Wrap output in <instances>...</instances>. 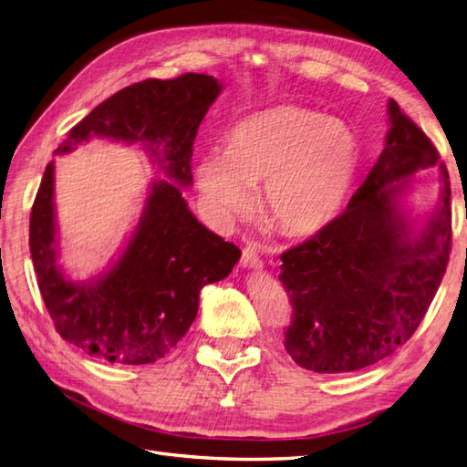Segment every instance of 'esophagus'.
<instances>
[{"label": "esophagus", "mask_w": 467, "mask_h": 467, "mask_svg": "<svg viewBox=\"0 0 467 467\" xmlns=\"http://www.w3.org/2000/svg\"><path fill=\"white\" fill-rule=\"evenodd\" d=\"M241 265L244 266V269H253V271L263 269V259H261L259 246H256V244H246L244 249H243Z\"/></svg>", "instance_id": "1"}]
</instances>
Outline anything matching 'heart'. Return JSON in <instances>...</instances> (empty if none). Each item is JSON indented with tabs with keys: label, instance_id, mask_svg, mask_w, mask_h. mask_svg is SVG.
Segmentation results:
<instances>
[{
	"label": "heart",
	"instance_id": "1",
	"mask_svg": "<svg viewBox=\"0 0 467 467\" xmlns=\"http://www.w3.org/2000/svg\"><path fill=\"white\" fill-rule=\"evenodd\" d=\"M353 130L301 106H275L246 118L228 136L226 152L198 164V188L221 221L251 211V186L263 188V211L276 231L309 236L343 211L359 172Z\"/></svg>",
	"mask_w": 467,
	"mask_h": 467
}]
</instances>
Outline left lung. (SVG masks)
Instances as JSON below:
<instances>
[{
	"label": "left lung",
	"mask_w": 467,
	"mask_h": 467,
	"mask_svg": "<svg viewBox=\"0 0 467 467\" xmlns=\"http://www.w3.org/2000/svg\"><path fill=\"white\" fill-rule=\"evenodd\" d=\"M387 114L383 152L343 214L281 254L279 281L293 305L285 349L315 373L357 371L398 351L428 313L448 266V168L440 164L438 208L413 231L401 194L440 154L398 102L389 100Z\"/></svg>",
	"instance_id": "obj_1"
}]
</instances>
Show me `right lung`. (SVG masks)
I'll use <instances>...</instances> for the list:
<instances>
[{
	"label": "right lung",
	"instance_id": "right-lung-1",
	"mask_svg": "<svg viewBox=\"0 0 467 467\" xmlns=\"http://www.w3.org/2000/svg\"><path fill=\"white\" fill-rule=\"evenodd\" d=\"M223 90L206 74L144 80L108 98L69 130L54 154L92 138L138 144L169 178H156L130 241L118 261L90 281H72L57 263L54 161L29 216V253L56 331L94 359L146 365L164 357L191 329L204 285L223 281L241 251L208 231L188 208L192 144Z\"/></svg>",
	"mask_w": 467,
	"mask_h": 467
}]
</instances>
